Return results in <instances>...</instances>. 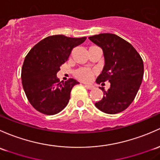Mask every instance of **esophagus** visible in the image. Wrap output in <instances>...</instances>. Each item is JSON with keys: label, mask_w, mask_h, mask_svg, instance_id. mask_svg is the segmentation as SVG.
I'll return each mask as SVG.
<instances>
[{"label": "esophagus", "mask_w": 160, "mask_h": 160, "mask_svg": "<svg viewBox=\"0 0 160 160\" xmlns=\"http://www.w3.org/2000/svg\"><path fill=\"white\" fill-rule=\"evenodd\" d=\"M85 87H87L88 89H90V90L94 88V86L93 84H87V83H85Z\"/></svg>", "instance_id": "1"}]
</instances>
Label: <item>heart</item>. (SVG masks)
Segmentation results:
<instances>
[{"label":"heart","mask_w":160,"mask_h":160,"mask_svg":"<svg viewBox=\"0 0 160 160\" xmlns=\"http://www.w3.org/2000/svg\"><path fill=\"white\" fill-rule=\"evenodd\" d=\"M95 70H91L90 68H86V67H83V68H80L79 70H77L76 71L75 75L76 77L78 79H80V80H83V81L87 82L90 81L92 79L93 76L95 74Z\"/></svg>","instance_id":"1"}]
</instances>
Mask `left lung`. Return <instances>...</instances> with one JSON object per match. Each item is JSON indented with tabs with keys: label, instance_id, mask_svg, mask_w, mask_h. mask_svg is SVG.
Returning <instances> with one entry per match:
<instances>
[{
	"label": "left lung",
	"instance_id": "obj_1",
	"mask_svg": "<svg viewBox=\"0 0 160 160\" xmlns=\"http://www.w3.org/2000/svg\"><path fill=\"white\" fill-rule=\"evenodd\" d=\"M89 39L102 50L105 60L96 82L110 83L107 91L100 87L103 97L96 102V107L109 114L122 112L133 101L142 83L143 61L129 42L113 33H100Z\"/></svg>",
	"mask_w": 160,
	"mask_h": 160
}]
</instances>
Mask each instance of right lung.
<instances>
[{
    "label": "right lung",
    "instance_id": "add662e5",
    "mask_svg": "<svg viewBox=\"0 0 160 160\" xmlns=\"http://www.w3.org/2000/svg\"><path fill=\"white\" fill-rule=\"evenodd\" d=\"M86 39L53 35L40 40L28 53L21 69L23 88L30 103L40 112L54 115L67 107L72 88L79 82L73 78L60 82L57 73L72 50Z\"/></svg>",
    "mask_w": 160,
    "mask_h": 160
}]
</instances>
